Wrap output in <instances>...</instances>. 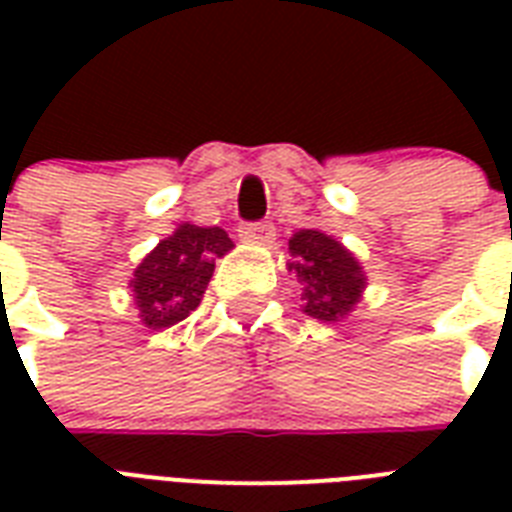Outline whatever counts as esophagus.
Returning a JSON list of instances; mask_svg holds the SVG:
<instances>
[{
  "label": "esophagus",
  "mask_w": 512,
  "mask_h": 512,
  "mask_svg": "<svg viewBox=\"0 0 512 512\" xmlns=\"http://www.w3.org/2000/svg\"><path fill=\"white\" fill-rule=\"evenodd\" d=\"M239 236L244 241H252V244H268L276 236V228H273L271 220H257V223L241 225Z\"/></svg>",
  "instance_id": "esophagus-1"
}]
</instances>
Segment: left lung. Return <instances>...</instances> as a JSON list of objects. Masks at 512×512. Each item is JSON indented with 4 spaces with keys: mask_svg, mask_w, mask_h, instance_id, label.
<instances>
[{
    "mask_svg": "<svg viewBox=\"0 0 512 512\" xmlns=\"http://www.w3.org/2000/svg\"><path fill=\"white\" fill-rule=\"evenodd\" d=\"M289 252L295 255L289 268L305 284L303 311L319 321L348 316L366 284L356 257L321 231L295 233L289 239Z\"/></svg>",
    "mask_w": 512,
    "mask_h": 512,
    "instance_id": "obj_1",
    "label": "left lung"
}]
</instances>
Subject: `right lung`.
I'll use <instances>...</instances> for the list:
<instances>
[{"label":"right lung","mask_w":512,"mask_h":512,"mask_svg":"<svg viewBox=\"0 0 512 512\" xmlns=\"http://www.w3.org/2000/svg\"><path fill=\"white\" fill-rule=\"evenodd\" d=\"M231 247L233 241L223 228L188 223L180 225L170 239L159 241L132 279L143 324L164 329L196 311L215 271V260Z\"/></svg>","instance_id":"obj_1"}]
</instances>
